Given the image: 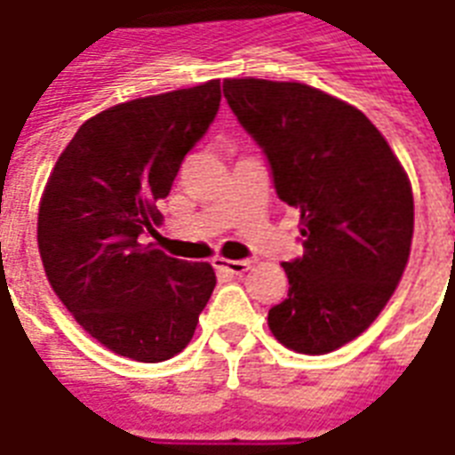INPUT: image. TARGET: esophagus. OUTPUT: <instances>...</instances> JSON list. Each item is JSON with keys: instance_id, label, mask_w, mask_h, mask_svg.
I'll use <instances>...</instances> for the list:
<instances>
[{"instance_id": "esophagus-1", "label": "esophagus", "mask_w": 455, "mask_h": 455, "mask_svg": "<svg viewBox=\"0 0 455 455\" xmlns=\"http://www.w3.org/2000/svg\"><path fill=\"white\" fill-rule=\"evenodd\" d=\"M213 266H216L218 270H223V273H230V275H242V273H246V270L251 267V263H249V260L213 259Z\"/></svg>"}]
</instances>
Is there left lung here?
<instances>
[{
	"mask_svg": "<svg viewBox=\"0 0 455 455\" xmlns=\"http://www.w3.org/2000/svg\"><path fill=\"white\" fill-rule=\"evenodd\" d=\"M225 100L266 151L277 196L301 211L304 256L283 263L290 294L267 311L275 339L330 354L392 299L413 242V189L368 116L304 83L232 77Z\"/></svg>",
	"mask_w": 455,
	"mask_h": 455,
	"instance_id": "8db88e82",
	"label": "left lung"
}]
</instances>
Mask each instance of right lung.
<instances>
[{
	"label": "right lung",
	"instance_id": "add662e5",
	"mask_svg": "<svg viewBox=\"0 0 455 455\" xmlns=\"http://www.w3.org/2000/svg\"><path fill=\"white\" fill-rule=\"evenodd\" d=\"M220 107V80L92 116L61 151L37 213L47 280L77 325L114 354L168 361L188 347L216 287L209 263L172 259L156 232L182 158Z\"/></svg>",
	"mask_w": 455,
	"mask_h": 455
}]
</instances>
